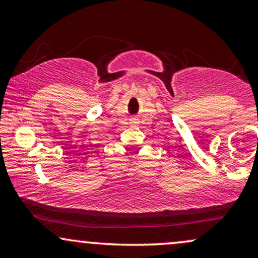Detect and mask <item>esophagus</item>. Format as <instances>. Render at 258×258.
Listing matches in <instances>:
<instances>
[{
  "label": "esophagus",
  "instance_id": "1",
  "mask_svg": "<svg viewBox=\"0 0 258 258\" xmlns=\"http://www.w3.org/2000/svg\"><path fill=\"white\" fill-rule=\"evenodd\" d=\"M132 122H133V123L137 122V119H132Z\"/></svg>",
  "mask_w": 258,
  "mask_h": 258
}]
</instances>
